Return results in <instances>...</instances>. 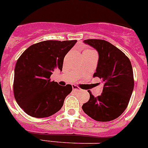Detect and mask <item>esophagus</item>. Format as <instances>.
Returning a JSON list of instances; mask_svg holds the SVG:
<instances>
[{"label": "esophagus", "instance_id": "obj_1", "mask_svg": "<svg viewBox=\"0 0 148 148\" xmlns=\"http://www.w3.org/2000/svg\"><path fill=\"white\" fill-rule=\"evenodd\" d=\"M73 90H75V91H81V90H82L80 88H79V87H78V86L74 85V84L73 85Z\"/></svg>", "mask_w": 148, "mask_h": 148}]
</instances>
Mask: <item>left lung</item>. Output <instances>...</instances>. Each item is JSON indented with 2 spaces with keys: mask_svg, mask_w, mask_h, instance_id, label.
Instances as JSON below:
<instances>
[{
  "mask_svg": "<svg viewBox=\"0 0 148 148\" xmlns=\"http://www.w3.org/2000/svg\"><path fill=\"white\" fill-rule=\"evenodd\" d=\"M84 42L99 53V62L93 77L102 80L101 95L90 99L82 106L84 112L98 121L116 119L126 110L134 87L131 62L122 51L101 39H87Z\"/></svg>",
  "mask_w": 148,
  "mask_h": 148,
  "instance_id": "obj_1",
  "label": "left lung"
}]
</instances>
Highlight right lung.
Masks as SVG:
<instances>
[{"mask_svg":"<svg viewBox=\"0 0 148 148\" xmlns=\"http://www.w3.org/2000/svg\"><path fill=\"white\" fill-rule=\"evenodd\" d=\"M76 41L44 40L31 45L19 57L13 90L18 104L29 116L46 118L62 108L73 87L59 85L50 76L55 69L62 71L64 58Z\"/></svg>","mask_w":148,"mask_h":148,"instance_id":"1","label":"right lung"}]
</instances>
